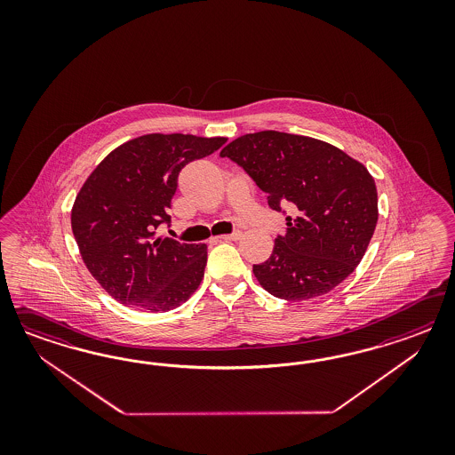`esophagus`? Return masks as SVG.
Segmentation results:
<instances>
[{
	"label": "esophagus",
	"mask_w": 455,
	"mask_h": 455,
	"mask_svg": "<svg viewBox=\"0 0 455 455\" xmlns=\"http://www.w3.org/2000/svg\"><path fill=\"white\" fill-rule=\"evenodd\" d=\"M242 236V232L240 230H235V232H232L230 235H223V236H220V240H238Z\"/></svg>",
	"instance_id": "34e87169"
}]
</instances>
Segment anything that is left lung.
Returning a JSON list of instances; mask_svg holds the SVG:
<instances>
[{"label": "left lung", "mask_w": 455, "mask_h": 455, "mask_svg": "<svg viewBox=\"0 0 455 455\" xmlns=\"http://www.w3.org/2000/svg\"><path fill=\"white\" fill-rule=\"evenodd\" d=\"M267 193L268 207L285 213L287 234L253 274L283 300H307L342 283L371 243L379 210L369 170L331 143L282 132L236 138L220 152Z\"/></svg>", "instance_id": "1"}]
</instances>
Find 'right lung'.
Instances as JSON below:
<instances>
[{
    "mask_svg": "<svg viewBox=\"0 0 455 455\" xmlns=\"http://www.w3.org/2000/svg\"><path fill=\"white\" fill-rule=\"evenodd\" d=\"M227 138L143 135L124 143L83 183L71 230L83 262L115 300L153 314L177 308L198 289L207 245L155 238L166 223L181 168Z\"/></svg>",
    "mask_w": 455,
    "mask_h": 455,
    "instance_id": "obj_1",
    "label": "right lung"
}]
</instances>
